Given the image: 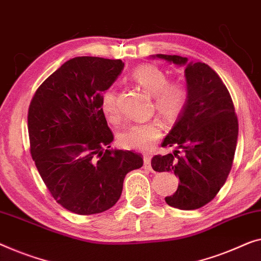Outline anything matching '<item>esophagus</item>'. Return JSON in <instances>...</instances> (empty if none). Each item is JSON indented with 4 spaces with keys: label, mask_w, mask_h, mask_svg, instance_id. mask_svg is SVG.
I'll return each mask as SVG.
<instances>
[{
    "label": "esophagus",
    "mask_w": 261,
    "mask_h": 261,
    "mask_svg": "<svg viewBox=\"0 0 261 261\" xmlns=\"http://www.w3.org/2000/svg\"><path fill=\"white\" fill-rule=\"evenodd\" d=\"M143 168L147 171H152V165H150V158L145 155L143 156Z\"/></svg>",
    "instance_id": "esophagus-1"
}]
</instances>
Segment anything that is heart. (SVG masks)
Listing matches in <instances>:
<instances>
[{
	"label": "heart",
	"mask_w": 261,
	"mask_h": 261,
	"mask_svg": "<svg viewBox=\"0 0 261 261\" xmlns=\"http://www.w3.org/2000/svg\"><path fill=\"white\" fill-rule=\"evenodd\" d=\"M130 80L145 92L152 94L158 112L168 120L180 115L187 102L188 92L181 82H167V75L160 68L152 65H141L130 74ZM101 111L111 122H118L119 112L114 89H107L101 99ZM162 126L156 120L128 124L119 133L120 145L130 149L147 150L160 139Z\"/></svg>",
	"instance_id": "1"
}]
</instances>
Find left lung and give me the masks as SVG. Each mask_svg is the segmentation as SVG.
<instances>
[{"mask_svg": "<svg viewBox=\"0 0 261 261\" xmlns=\"http://www.w3.org/2000/svg\"><path fill=\"white\" fill-rule=\"evenodd\" d=\"M185 67L188 92L184 111L162 141V147H176L174 152L155 155V172H174L179 186L165 201L179 210H196L205 206L224 186L231 172L238 140V119L227 88L219 75L202 62H188L177 55L156 54ZM180 149L183 152L178 155Z\"/></svg>", "mask_w": 261, "mask_h": 261, "instance_id": "obj_1", "label": "left lung"}]
</instances>
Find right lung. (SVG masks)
Masks as SVG:
<instances>
[{
	"label": "right lung",
	"instance_id": "right-lung-1",
	"mask_svg": "<svg viewBox=\"0 0 261 261\" xmlns=\"http://www.w3.org/2000/svg\"><path fill=\"white\" fill-rule=\"evenodd\" d=\"M124 67L121 60L79 56L36 90L28 111L30 153L56 202L70 212L102 213L118 202L141 154L111 148L101 111L103 93Z\"/></svg>",
	"mask_w": 261,
	"mask_h": 261
}]
</instances>
